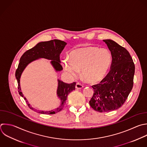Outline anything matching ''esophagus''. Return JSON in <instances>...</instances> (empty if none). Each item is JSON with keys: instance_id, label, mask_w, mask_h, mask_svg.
Returning a JSON list of instances; mask_svg holds the SVG:
<instances>
[{"instance_id": "34e87169", "label": "esophagus", "mask_w": 147, "mask_h": 147, "mask_svg": "<svg viewBox=\"0 0 147 147\" xmlns=\"http://www.w3.org/2000/svg\"><path fill=\"white\" fill-rule=\"evenodd\" d=\"M75 87H76V88H77V89H82V88H83V86L82 84H80V83H77L76 84Z\"/></svg>"}]
</instances>
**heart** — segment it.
<instances>
[{"mask_svg": "<svg viewBox=\"0 0 147 147\" xmlns=\"http://www.w3.org/2000/svg\"><path fill=\"white\" fill-rule=\"evenodd\" d=\"M112 63V55L107 49L85 47L73 50L69 59L63 61V67L68 74L75 78L82 71V76L90 83L101 80L107 74Z\"/></svg>", "mask_w": 147, "mask_h": 147, "instance_id": "heart-1", "label": "heart"}]
</instances>
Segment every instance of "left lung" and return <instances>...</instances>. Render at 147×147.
I'll use <instances>...</instances> for the list:
<instances>
[{
    "label": "left lung",
    "mask_w": 147,
    "mask_h": 147,
    "mask_svg": "<svg viewBox=\"0 0 147 147\" xmlns=\"http://www.w3.org/2000/svg\"><path fill=\"white\" fill-rule=\"evenodd\" d=\"M112 55L111 69L100 83L92 86L94 94L90 105L98 112L121 107L133 86L135 67L129 52L111 40H103Z\"/></svg>",
    "instance_id": "left-lung-1"
}]
</instances>
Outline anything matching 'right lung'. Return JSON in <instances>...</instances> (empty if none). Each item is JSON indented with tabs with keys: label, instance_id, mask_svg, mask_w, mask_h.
I'll return each mask as SVG.
<instances>
[{
	"label": "right lung",
	"instance_id": "add662e5",
	"mask_svg": "<svg viewBox=\"0 0 147 147\" xmlns=\"http://www.w3.org/2000/svg\"><path fill=\"white\" fill-rule=\"evenodd\" d=\"M66 45V42L59 40L40 42L32 49L25 52L20 59L18 68L16 72V78L18 84V92L20 95L24 98L30 109L36 112L44 114H53L60 111L64 107L68 95L75 89L76 83L74 82L71 84H67L57 79L58 86L57 89V95L58 98L60 100V106L57 108L50 111L37 110L29 103L28 100L21 92L20 85V78L21 75L25 68L30 63L41 58L51 60V64L56 72L61 71L63 67L60 64V55Z\"/></svg>",
	"mask_w": 147,
	"mask_h": 147
}]
</instances>
